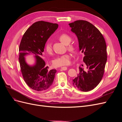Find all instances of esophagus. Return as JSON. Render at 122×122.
I'll return each mask as SVG.
<instances>
[{"label":"esophagus","instance_id":"obj_1","mask_svg":"<svg viewBox=\"0 0 122 122\" xmlns=\"http://www.w3.org/2000/svg\"><path fill=\"white\" fill-rule=\"evenodd\" d=\"M61 69L62 70H64V71H65V70H67V67H62L61 68Z\"/></svg>","mask_w":122,"mask_h":122}]
</instances>
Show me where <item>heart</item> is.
Listing matches in <instances>:
<instances>
[{"mask_svg": "<svg viewBox=\"0 0 122 122\" xmlns=\"http://www.w3.org/2000/svg\"><path fill=\"white\" fill-rule=\"evenodd\" d=\"M58 40L63 44L67 45V49L72 53L76 52V46L74 44H70L71 41V37L68 34L62 33L58 36ZM45 49L46 52L50 55L52 54V44L49 41H47L45 44ZM71 60V55L68 53H66L63 55H60L55 58L52 61V64L55 67H62L69 64Z\"/></svg>", "mask_w": 122, "mask_h": 122, "instance_id": "heart-1", "label": "heart"}]
</instances>
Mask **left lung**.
Listing matches in <instances>:
<instances>
[{
    "label": "left lung",
    "instance_id": "1",
    "mask_svg": "<svg viewBox=\"0 0 122 122\" xmlns=\"http://www.w3.org/2000/svg\"><path fill=\"white\" fill-rule=\"evenodd\" d=\"M69 25L78 38L80 50L85 55L73 84L79 91H90L98 86L104 75L107 58L105 41L99 29L87 21L77 20Z\"/></svg>",
    "mask_w": 122,
    "mask_h": 122
}]
</instances>
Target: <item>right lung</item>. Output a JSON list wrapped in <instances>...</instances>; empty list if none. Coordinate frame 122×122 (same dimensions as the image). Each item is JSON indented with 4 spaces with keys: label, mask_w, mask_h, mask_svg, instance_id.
I'll use <instances>...</instances> for the list:
<instances>
[{
    "label": "right lung",
    "mask_w": 122,
    "mask_h": 122,
    "mask_svg": "<svg viewBox=\"0 0 122 122\" xmlns=\"http://www.w3.org/2000/svg\"><path fill=\"white\" fill-rule=\"evenodd\" d=\"M58 26L56 23L36 22L27 29L21 39L19 56L21 71L26 83L34 90L45 91L53 82L56 70H49L41 56L47 40ZM29 53L36 55V64L32 67L25 61L24 56Z\"/></svg>",
    "instance_id": "add662e5"
}]
</instances>
